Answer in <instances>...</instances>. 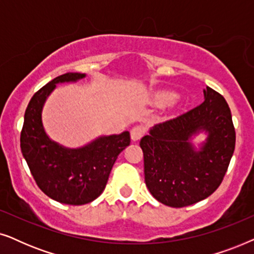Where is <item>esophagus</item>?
Instances as JSON below:
<instances>
[{
  "label": "esophagus",
  "instance_id": "esophagus-1",
  "mask_svg": "<svg viewBox=\"0 0 254 254\" xmlns=\"http://www.w3.org/2000/svg\"><path fill=\"white\" fill-rule=\"evenodd\" d=\"M143 134H144V128L142 126H135L131 128L130 130V137L133 141H138L142 136H143Z\"/></svg>",
  "mask_w": 254,
  "mask_h": 254
}]
</instances>
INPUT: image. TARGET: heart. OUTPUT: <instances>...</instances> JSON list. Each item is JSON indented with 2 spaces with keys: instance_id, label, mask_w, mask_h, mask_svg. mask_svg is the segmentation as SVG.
<instances>
[{
  "instance_id": "heart-1",
  "label": "heart",
  "mask_w": 254,
  "mask_h": 254,
  "mask_svg": "<svg viewBox=\"0 0 254 254\" xmlns=\"http://www.w3.org/2000/svg\"><path fill=\"white\" fill-rule=\"evenodd\" d=\"M177 98V95L172 91H157L151 97V102L155 105H164V104L171 103Z\"/></svg>"
}]
</instances>
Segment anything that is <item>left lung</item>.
I'll return each mask as SVG.
<instances>
[{
    "label": "left lung",
    "instance_id": "left-lung-1",
    "mask_svg": "<svg viewBox=\"0 0 254 254\" xmlns=\"http://www.w3.org/2000/svg\"><path fill=\"white\" fill-rule=\"evenodd\" d=\"M204 102L156 125L141 138L144 180L156 200L180 208L213 194L223 180L236 143L230 109L220 93L203 90ZM206 135L198 148L192 138Z\"/></svg>",
    "mask_w": 254,
    "mask_h": 254
}]
</instances>
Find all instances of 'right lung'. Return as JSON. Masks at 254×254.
Returning <instances> with one entry per match:
<instances>
[{"label": "right lung", "mask_w": 254, "mask_h": 254, "mask_svg": "<svg viewBox=\"0 0 254 254\" xmlns=\"http://www.w3.org/2000/svg\"><path fill=\"white\" fill-rule=\"evenodd\" d=\"M81 72H65L34 93L26 107L20 133V150L39 189L58 202L81 206L97 199L109 180L118 156L130 143L129 131L102 135L79 148H67L48 136L43 109L60 83L84 78Z\"/></svg>", "instance_id": "right-lung-1"}]
</instances>
